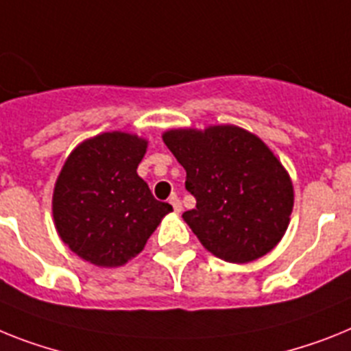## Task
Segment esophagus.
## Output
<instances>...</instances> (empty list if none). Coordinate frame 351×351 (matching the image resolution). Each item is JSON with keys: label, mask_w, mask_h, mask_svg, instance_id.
Masks as SVG:
<instances>
[{"label": "esophagus", "mask_w": 351, "mask_h": 351, "mask_svg": "<svg viewBox=\"0 0 351 351\" xmlns=\"http://www.w3.org/2000/svg\"><path fill=\"white\" fill-rule=\"evenodd\" d=\"M169 203L173 205V208H175L176 214H180V212H182V202L178 199V196H176V194H173V196H171Z\"/></svg>", "instance_id": "1"}]
</instances>
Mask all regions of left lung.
I'll use <instances>...</instances> for the list:
<instances>
[{
	"mask_svg": "<svg viewBox=\"0 0 351 351\" xmlns=\"http://www.w3.org/2000/svg\"><path fill=\"white\" fill-rule=\"evenodd\" d=\"M184 166L196 207L184 221L203 248L232 264L257 261L284 237L294 205L291 176L267 144L235 125L162 134Z\"/></svg>",
	"mask_w": 351,
	"mask_h": 351,
	"instance_id": "left-lung-1",
	"label": "left lung"
}]
</instances>
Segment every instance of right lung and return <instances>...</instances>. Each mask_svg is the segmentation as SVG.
Segmentation results:
<instances>
[{
    "instance_id": "obj_1",
    "label": "right lung",
    "mask_w": 351,
    "mask_h": 351,
    "mask_svg": "<svg viewBox=\"0 0 351 351\" xmlns=\"http://www.w3.org/2000/svg\"><path fill=\"white\" fill-rule=\"evenodd\" d=\"M146 149L144 137L105 132L78 144L62 166L53 223L62 243L94 266H125L173 210L137 175Z\"/></svg>"
}]
</instances>
